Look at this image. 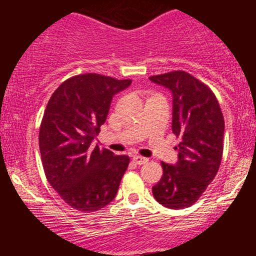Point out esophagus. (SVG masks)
Masks as SVG:
<instances>
[{
  "instance_id": "esophagus-1",
  "label": "esophagus",
  "mask_w": 256,
  "mask_h": 256,
  "mask_svg": "<svg viewBox=\"0 0 256 256\" xmlns=\"http://www.w3.org/2000/svg\"><path fill=\"white\" fill-rule=\"evenodd\" d=\"M132 160L136 164H147V161H148L146 157H142V156H134Z\"/></svg>"
}]
</instances>
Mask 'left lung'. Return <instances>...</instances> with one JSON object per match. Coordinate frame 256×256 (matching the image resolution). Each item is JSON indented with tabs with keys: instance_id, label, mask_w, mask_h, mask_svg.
<instances>
[{
	"instance_id": "obj_1",
	"label": "left lung",
	"mask_w": 256,
	"mask_h": 256,
	"mask_svg": "<svg viewBox=\"0 0 256 256\" xmlns=\"http://www.w3.org/2000/svg\"><path fill=\"white\" fill-rule=\"evenodd\" d=\"M172 92V131L180 136L174 164L162 162L164 174L152 187L160 204L188 208L214 180L223 156L224 118L216 95L187 72L150 76Z\"/></svg>"
}]
</instances>
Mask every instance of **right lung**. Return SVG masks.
<instances>
[{"instance_id": "right-lung-1", "label": "right lung", "mask_w": 256, "mask_h": 256, "mask_svg": "<svg viewBox=\"0 0 256 256\" xmlns=\"http://www.w3.org/2000/svg\"><path fill=\"white\" fill-rule=\"evenodd\" d=\"M130 84V79L80 74L62 82L49 99L40 128L43 168L52 187L76 210H99L116 197L130 157L92 144L112 96Z\"/></svg>"}]
</instances>
